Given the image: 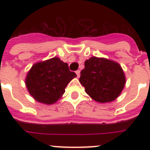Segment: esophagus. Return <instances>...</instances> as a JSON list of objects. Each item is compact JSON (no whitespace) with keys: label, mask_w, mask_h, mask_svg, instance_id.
I'll list each match as a JSON object with an SVG mask.
<instances>
[{"label":"esophagus","mask_w":150,"mask_h":150,"mask_svg":"<svg viewBox=\"0 0 150 150\" xmlns=\"http://www.w3.org/2000/svg\"><path fill=\"white\" fill-rule=\"evenodd\" d=\"M76 75H77V77H79V75H80V71H79V70H77V71H76Z\"/></svg>","instance_id":"esophagus-1"}]
</instances>
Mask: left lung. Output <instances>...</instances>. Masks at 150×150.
Masks as SVG:
<instances>
[{
	"label": "left lung",
	"instance_id": "left-lung-1",
	"mask_svg": "<svg viewBox=\"0 0 150 150\" xmlns=\"http://www.w3.org/2000/svg\"><path fill=\"white\" fill-rule=\"evenodd\" d=\"M79 83L93 100L107 103L120 96L125 84V76L120 64L94 56L85 62Z\"/></svg>",
	"mask_w": 150,
	"mask_h": 150
}]
</instances>
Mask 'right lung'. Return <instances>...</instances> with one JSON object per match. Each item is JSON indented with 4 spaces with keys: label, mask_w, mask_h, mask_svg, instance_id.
Here are the masks:
<instances>
[{
    "label": "right lung",
    "mask_w": 150,
    "mask_h": 150,
    "mask_svg": "<svg viewBox=\"0 0 150 150\" xmlns=\"http://www.w3.org/2000/svg\"><path fill=\"white\" fill-rule=\"evenodd\" d=\"M76 76L67 63L54 57L34 64L26 76L25 85L37 101L52 104L62 98L67 84Z\"/></svg>",
    "instance_id": "right-lung-1"
}]
</instances>
